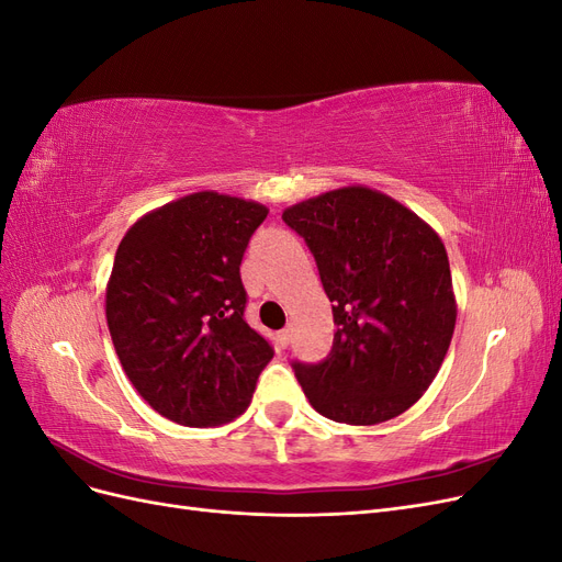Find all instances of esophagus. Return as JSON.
Here are the masks:
<instances>
[{"label":"esophagus","mask_w":562,"mask_h":562,"mask_svg":"<svg viewBox=\"0 0 562 562\" xmlns=\"http://www.w3.org/2000/svg\"><path fill=\"white\" fill-rule=\"evenodd\" d=\"M277 342H279V349H285L288 345H291V328H283L277 337Z\"/></svg>","instance_id":"esophagus-1"}]
</instances>
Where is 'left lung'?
Listing matches in <instances>:
<instances>
[{
  "label": "left lung",
  "instance_id": "8db88e82",
  "mask_svg": "<svg viewBox=\"0 0 562 562\" xmlns=\"http://www.w3.org/2000/svg\"><path fill=\"white\" fill-rule=\"evenodd\" d=\"M307 241L333 302V349L293 363L314 411L342 424H380L422 398L454 333L450 262L438 234L403 203L342 187L283 211Z\"/></svg>",
  "mask_w": 562,
  "mask_h": 562
}]
</instances>
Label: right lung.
Returning <instances> with one entry per match:
<instances>
[{"mask_svg":"<svg viewBox=\"0 0 562 562\" xmlns=\"http://www.w3.org/2000/svg\"><path fill=\"white\" fill-rule=\"evenodd\" d=\"M262 203L196 192L143 215L114 255L105 316L138 394L182 427L246 413L274 356L244 321L241 260Z\"/></svg>","mask_w":562,"mask_h":562,"instance_id":"add662e5","label":"right lung"}]
</instances>
